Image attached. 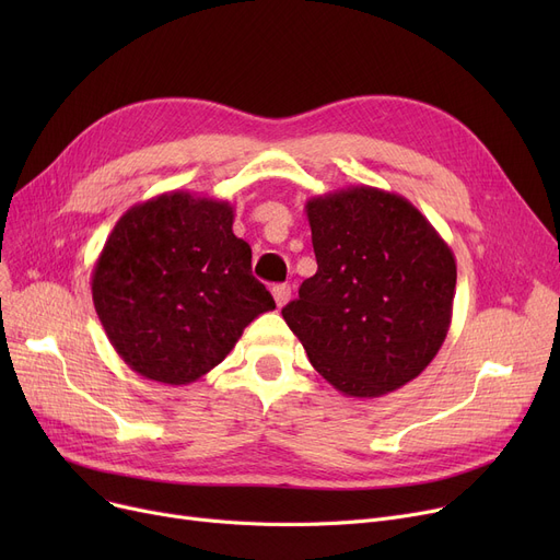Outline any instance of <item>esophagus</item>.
<instances>
[{
    "mask_svg": "<svg viewBox=\"0 0 560 560\" xmlns=\"http://www.w3.org/2000/svg\"><path fill=\"white\" fill-rule=\"evenodd\" d=\"M290 295H292V290H290L288 283H277V285L272 288V298H275V302H277L279 308H283V306L290 302Z\"/></svg>",
    "mask_w": 560,
    "mask_h": 560,
    "instance_id": "obj_1",
    "label": "esophagus"
}]
</instances>
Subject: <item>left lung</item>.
<instances>
[{
    "instance_id": "1",
    "label": "left lung",
    "mask_w": 560,
    "mask_h": 560,
    "mask_svg": "<svg viewBox=\"0 0 560 560\" xmlns=\"http://www.w3.org/2000/svg\"><path fill=\"white\" fill-rule=\"evenodd\" d=\"M306 218L317 272L281 311L290 331L347 397L406 386L452 325V247L406 197L372 186L311 197Z\"/></svg>"
}]
</instances>
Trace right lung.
Returning <instances> with one entry per match:
<instances>
[{
  "mask_svg": "<svg viewBox=\"0 0 560 560\" xmlns=\"http://www.w3.org/2000/svg\"><path fill=\"white\" fill-rule=\"evenodd\" d=\"M93 304L133 372L188 386L220 365L247 325L275 311L224 199L172 190L117 220L93 268Z\"/></svg>",
  "mask_w": 560,
  "mask_h": 560,
  "instance_id": "1",
  "label": "right lung"
}]
</instances>
